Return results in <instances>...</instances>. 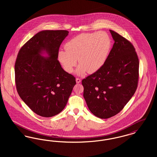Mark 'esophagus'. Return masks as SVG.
I'll list each match as a JSON object with an SVG mask.
<instances>
[{"instance_id":"esophagus-1","label":"esophagus","mask_w":157,"mask_h":157,"mask_svg":"<svg viewBox=\"0 0 157 157\" xmlns=\"http://www.w3.org/2000/svg\"><path fill=\"white\" fill-rule=\"evenodd\" d=\"M76 82L77 83H79L80 82H81V79H79V78H76Z\"/></svg>"}]
</instances>
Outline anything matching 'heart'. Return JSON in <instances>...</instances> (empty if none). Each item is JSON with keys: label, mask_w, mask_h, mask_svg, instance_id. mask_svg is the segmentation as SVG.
Returning <instances> with one entry per match:
<instances>
[{"label": "heart", "mask_w": 157, "mask_h": 157, "mask_svg": "<svg viewBox=\"0 0 157 157\" xmlns=\"http://www.w3.org/2000/svg\"><path fill=\"white\" fill-rule=\"evenodd\" d=\"M111 46L110 38L104 32L82 33L67 41L65 51H59L58 59L68 73L73 72L78 59V75L94 74L104 66Z\"/></svg>", "instance_id": "obj_1"}]
</instances>
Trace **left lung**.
I'll return each mask as SVG.
<instances>
[{
  "mask_svg": "<svg viewBox=\"0 0 157 157\" xmlns=\"http://www.w3.org/2000/svg\"><path fill=\"white\" fill-rule=\"evenodd\" d=\"M114 44L104 66L82 81L83 97L90 111L101 119L115 116L136 90L139 59L133 45L109 30Z\"/></svg>",
  "mask_w": 157,
  "mask_h": 157,
  "instance_id": "8db88e82",
  "label": "left lung"
}]
</instances>
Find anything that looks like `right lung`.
I'll return each instance as SVG.
<instances>
[{"label":"right lung","instance_id":"add662e5","mask_svg":"<svg viewBox=\"0 0 157 157\" xmlns=\"http://www.w3.org/2000/svg\"><path fill=\"white\" fill-rule=\"evenodd\" d=\"M67 30H42L19 50L15 65L16 90L30 109L43 117H53L67 104L75 78L58 60L60 45ZM45 51L49 57L41 55Z\"/></svg>","mask_w":157,"mask_h":157}]
</instances>
